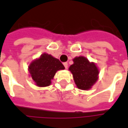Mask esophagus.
Listing matches in <instances>:
<instances>
[{
    "mask_svg": "<svg viewBox=\"0 0 128 128\" xmlns=\"http://www.w3.org/2000/svg\"><path fill=\"white\" fill-rule=\"evenodd\" d=\"M64 67H65V68H66V69H67V68H68V63H67V62H64Z\"/></svg>",
    "mask_w": 128,
    "mask_h": 128,
    "instance_id": "1",
    "label": "esophagus"
}]
</instances>
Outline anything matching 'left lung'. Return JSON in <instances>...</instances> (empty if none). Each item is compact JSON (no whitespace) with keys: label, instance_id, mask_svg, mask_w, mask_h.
<instances>
[{"label":"left lung","instance_id":"obj_1","mask_svg":"<svg viewBox=\"0 0 128 128\" xmlns=\"http://www.w3.org/2000/svg\"><path fill=\"white\" fill-rule=\"evenodd\" d=\"M73 62L68 71L73 75L76 87L82 90L91 89L99 79L100 68L97 64L83 56L76 57Z\"/></svg>","mask_w":128,"mask_h":128}]
</instances>
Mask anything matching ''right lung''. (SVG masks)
Segmentation results:
<instances>
[{"label": "right lung", "mask_w": 128, "mask_h": 128, "mask_svg": "<svg viewBox=\"0 0 128 128\" xmlns=\"http://www.w3.org/2000/svg\"><path fill=\"white\" fill-rule=\"evenodd\" d=\"M64 66L58 59L48 53H43L28 64V71L34 84L40 88L51 85L57 71L64 70Z\"/></svg>", "instance_id": "add662e5"}]
</instances>
